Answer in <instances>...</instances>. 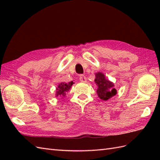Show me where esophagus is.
Wrapping results in <instances>:
<instances>
[{"instance_id": "obj_1", "label": "esophagus", "mask_w": 160, "mask_h": 160, "mask_svg": "<svg viewBox=\"0 0 160 160\" xmlns=\"http://www.w3.org/2000/svg\"><path fill=\"white\" fill-rule=\"evenodd\" d=\"M79 80L80 82H87V78L84 76V75H80L79 76Z\"/></svg>"}]
</instances>
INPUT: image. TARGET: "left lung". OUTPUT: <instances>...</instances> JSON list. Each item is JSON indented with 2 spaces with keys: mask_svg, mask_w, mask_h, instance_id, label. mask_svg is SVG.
Here are the masks:
<instances>
[{
  "mask_svg": "<svg viewBox=\"0 0 160 160\" xmlns=\"http://www.w3.org/2000/svg\"><path fill=\"white\" fill-rule=\"evenodd\" d=\"M95 82L98 87L97 93L101 100H107L116 95L117 91L113 87L114 84L109 80H107L103 73L100 72L96 73Z\"/></svg>",
  "mask_w": 160,
  "mask_h": 160,
  "instance_id": "1",
  "label": "left lung"
}]
</instances>
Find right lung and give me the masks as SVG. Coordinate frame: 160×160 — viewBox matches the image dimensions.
Returning <instances> with one entry per match:
<instances>
[{
	"label": "right lung",
	"instance_id": "obj_1",
	"mask_svg": "<svg viewBox=\"0 0 160 160\" xmlns=\"http://www.w3.org/2000/svg\"><path fill=\"white\" fill-rule=\"evenodd\" d=\"M73 82H70L69 83H60L56 89V96H65L66 92L70 89V88L73 85Z\"/></svg>",
	"mask_w": 160,
	"mask_h": 160
}]
</instances>
